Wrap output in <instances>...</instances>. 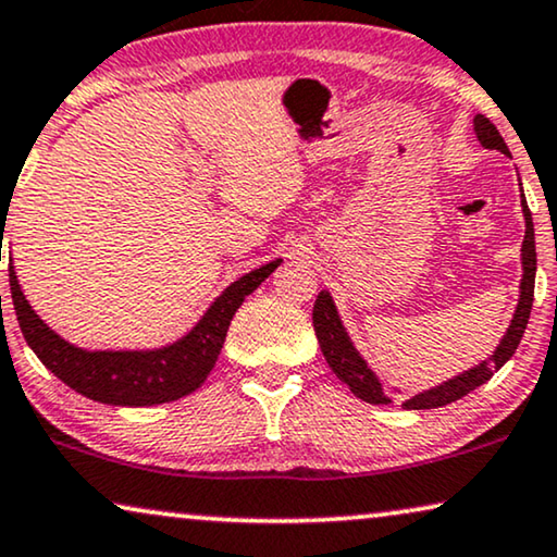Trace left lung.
<instances>
[{
    "label": "left lung",
    "instance_id": "left-lung-1",
    "mask_svg": "<svg viewBox=\"0 0 557 557\" xmlns=\"http://www.w3.org/2000/svg\"><path fill=\"white\" fill-rule=\"evenodd\" d=\"M474 136L484 148L490 151H499L505 156H510V148L499 136V131L490 123V119H484L482 113L474 115ZM522 186V184H520ZM522 216H524V239H522V249H520V260H522V280H520V297H517V308L512 312L510 325L503 338H499L497 348L492 350L490 358H484L482 363H476L467 371H461L451 379H446L436 386L419 391L411 398H406L401 404L404 409L409 411H424V409H438V406H446L451 401H459L461 396H467L469 391L480 388L482 383H487L492 375H495L499 368H503L507 360L512 358V354L520 346L524 327H528L530 320V310H532V297H535V272H537V255H535V226H532V214L528 209V201H524L522 194ZM312 327H315L320 350L327 360V366L333 368V373L346 383V386L354 391V394L366 404H388L391 401V391L383 386V381L375 375L371 366L366 363V358L358 354V348L350 341V335L343 325L341 312L335 308L333 295L327 289H320L315 308H312ZM396 394L401 391L394 388Z\"/></svg>",
    "mask_w": 557,
    "mask_h": 557
}]
</instances>
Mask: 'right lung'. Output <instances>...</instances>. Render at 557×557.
<instances>
[{
    "mask_svg": "<svg viewBox=\"0 0 557 557\" xmlns=\"http://www.w3.org/2000/svg\"><path fill=\"white\" fill-rule=\"evenodd\" d=\"M282 264L272 260L242 275L219 293L182 338L159 348H81L54 333L22 293L10 260V289L27 346L47 371L85 398L111 406H156L197 391L222 354L234 312Z\"/></svg>",
    "mask_w": 557,
    "mask_h": 557,
    "instance_id": "1",
    "label": "right lung"
}]
</instances>
